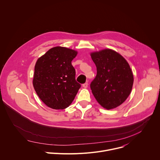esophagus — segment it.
I'll use <instances>...</instances> for the list:
<instances>
[{
	"instance_id": "1",
	"label": "esophagus",
	"mask_w": 160,
	"mask_h": 160,
	"mask_svg": "<svg viewBox=\"0 0 160 160\" xmlns=\"http://www.w3.org/2000/svg\"><path fill=\"white\" fill-rule=\"evenodd\" d=\"M82 87H83V88H87V87H88V83H83V85H82Z\"/></svg>"
}]
</instances>
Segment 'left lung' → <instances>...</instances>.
Instances as JSON below:
<instances>
[{
	"label": "left lung",
	"instance_id": "left-lung-1",
	"mask_svg": "<svg viewBox=\"0 0 160 160\" xmlns=\"http://www.w3.org/2000/svg\"><path fill=\"white\" fill-rule=\"evenodd\" d=\"M97 75L90 83L98 103L106 109L120 106L132 89L133 75L127 60L117 51L104 49L90 52Z\"/></svg>",
	"mask_w": 160,
	"mask_h": 160
}]
</instances>
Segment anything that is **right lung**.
Listing matches in <instances>:
<instances>
[{
    "instance_id": "obj_1",
    "label": "right lung",
    "mask_w": 160,
    "mask_h": 160,
    "mask_svg": "<svg viewBox=\"0 0 160 160\" xmlns=\"http://www.w3.org/2000/svg\"><path fill=\"white\" fill-rule=\"evenodd\" d=\"M77 54L75 50L57 46L38 58L33 85L39 98L48 107L63 109L74 100L81 87L75 80V70L72 64Z\"/></svg>"
}]
</instances>
